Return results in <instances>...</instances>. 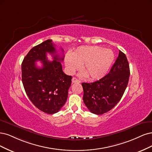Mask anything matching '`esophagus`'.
I'll return each mask as SVG.
<instances>
[{
  "instance_id": "1",
  "label": "esophagus",
  "mask_w": 152,
  "mask_h": 152,
  "mask_svg": "<svg viewBox=\"0 0 152 152\" xmlns=\"http://www.w3.org/2000/svg\"><path fill=\"white\" fill-rule=\"evenodd\" d=\"M72 83H80V81L79 80H77V78H76V77H72Z\"/></svg>"
}]
</instances>
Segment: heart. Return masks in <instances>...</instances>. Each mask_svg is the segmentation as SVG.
Wrapping results in <instances>:
<instances>
[{"label": "heart", "mask_w": 152, "mask_h": 152, "mask_svg": "<svg viewBox=\"0 0 152 152\" xmlns=\"http://www.w3.org/2000/svg\"><path fill=\"white\" fill-rule=\"evenodd\" d=\"M114 59L112 50L97 46H81L65 57V65L68 73L72 74L82 70L91 80H99L109 69Z\"/></svg>", "instance_id": "1"}]
</instances>
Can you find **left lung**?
Wrapping results in <instances>:
<instances>
[{"instance_id":"1","label":"left lung","mask_w":152,"mask_h":152,"mask_svg":"<svg viewBox=\"0 0 152 152\" xmlns=\"http://www.w3.org/2000/svg\"><path fill=\"white\" fill-rule=\"evenodd\" d=\"M130 75L126 55L119 50V56L110 72L94 83H83V101L93 114L101 115L116 105L128 86Z\"/></svg>"}]
</instances>
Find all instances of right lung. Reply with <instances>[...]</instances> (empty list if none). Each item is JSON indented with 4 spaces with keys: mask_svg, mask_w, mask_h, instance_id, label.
<instances>
[{
    "mask_svg": "<svg viewBox=\"0 0 152 152\" xmlns=\"http://www.w3.org/2000/svg\"><path fill=\"white\" fill-rule=\"evenodd\" d=\"M47 53L53 56V61L47 60ZM63 58L57 53L52 40H47L33 47L22 62V82L26 94L34 105L47 114L57 113L67 99L72 76L64 73L61 63ZM38 60L42 62V68L36 67Z\"/></svg>",
    "mask_w": 152,
    "mask_h": 152,
    "instance_id": "obj_1",
    "label": "right lung"
}]
</instances>
